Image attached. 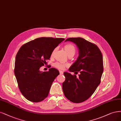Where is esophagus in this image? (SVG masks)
Segmentation results:
<instances>
[{"label": "esophagus", "instance_id": "34e87169", "mask_svg": "<svg viewBox=\"0 0 121 121\" xmlns=\"http://www.w3.org/2000/svg\"><path fill=\"white\" fill-rule=\"evenodd\" d=\"M59 72H60V74H63V73H64V72H62V70H60Z\"/></svg>", "mask_w": 121, "mask_h": 121}]
</instances>
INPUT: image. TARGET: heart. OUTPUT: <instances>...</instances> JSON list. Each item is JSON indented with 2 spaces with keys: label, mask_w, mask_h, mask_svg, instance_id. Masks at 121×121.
<instances>
[{
  "label": "heart",
  "mask_w": 121,
  "mask_h": 121,
  "mask_svg": "<svg viewBox=\"0 0 121 121\" xmlns=\"http://www.w3.org/2000/svg\"><path fill=\"white\" fill-rule=\"evenodd\" d=\"M64 49L66 53L68 54V55L69 56L70 55H74L75 53H76V49L74 45L71 43H68L66 44L65 45ZM56 49H54L52 53V56H53L54 52H55ZM68 65L62 63L60 62H56L55 64H53V66L56 69H64L66 66Z\"/></svg>",
  "instance_id": "heart-1"
}]
</instances>
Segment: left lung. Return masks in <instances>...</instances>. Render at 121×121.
I'll return each mask as SVG.
<instances>
[{
    "mask_svg": "<svg viewBox=\"0 0 121 121\" xmlns=\"http://www.w3.org/2000/svg\"><path fill=\"white\" fill-rule=\"evenodd\" d=\"M66 41L76 43L79 49V56L69 71L81 73L77 78L75 74L64 72L62 90L69 100L80 103L91 97L100 84L104 70L102 53L97 45L81 37L69 38Z\"/></svg>",
    "mask_w": 121,
    "mask_h": 121,
    "instance_id": "obj_1",
    "label": "left lung"
}]
</instances>
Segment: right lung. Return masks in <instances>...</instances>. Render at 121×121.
Segmentation results:
<instances>
[{"label":"right lung","instance_id":"add662e5","mask_svg":"<svg viewBox=\"0 0 121 121\" xmlns=\"http://www.w3.org/2000/svg\"><path fill=\"white\" fill-rule=\"evenodd\" d=\"M64 40L42 37L29 41L19 48L15 57L14 74L20 92L28 101L39 102L48 96L52 82L60 73L52 68L43 72L39 69Z\"/></svg>","mask_w":121,"mask_h":121}]
</instances>
